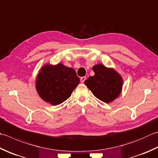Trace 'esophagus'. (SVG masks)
Here are the masks:
<instances>
[{
	"label": "esophagus",
	"instance_id": "1",
	"mask_svg": "<svg viewBox=\"0 0 158 158\" xmlns=\"http://www.w3.org/2000/svg\"><path fill=\"white\" fill-rule=\"evenodd\" d=\"M85 79H86V77H81V79H80V81H81V83H83L85 81Z\"/></svg>",
	"mask_w": 158,
	"mask_h": 158
}]
</instances>
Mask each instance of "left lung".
<instances>
[{
    "mask_svg": "<svg viewBox=\"0 0 158 158\" xmlns=\"http://www.w3.org/2000/svg\"><path fill=\"white\" fill-rule=\"evenodd\" d=\"M94 75L84 81L96 97L108 103L112 102L121 92L123 79L113 69H108L103 64L95 65L92 68Z\"/></svg>",
    "mask_w": 158,
    "mask_h": 158,
    "instance_id": "1",
    "label": "left lung"
}]
</instances>
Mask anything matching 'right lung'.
I'll list each match as a JSON object with an SVG mask.
<instances>
[{
	"label": "right lung",
	"mask_w": 158,
	"mask_h": 158,
	"mask_svg": "<svg viewBox=\"0 0 158 158\" xmlns=\"http://www.w3.org/2000/svg\"><path fill=\"white\" fill-rule=\"evenodd\" d=\"M79 83V78L72 68L62 64L45 65L36 79V89L40 97L52 106L68 99Z\"/></svg>",
	"instance_id": "right-lung-1"
}]
</instances>
